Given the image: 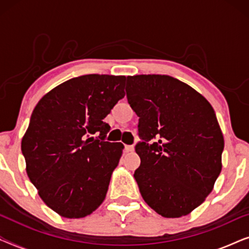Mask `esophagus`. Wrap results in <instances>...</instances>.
Wrapping results in <instances>:
<instances>
[{"label": "esophagus", "instance_id": "esophagus-1", "mask_svg": "<svg viewBox=\"0 0 249 249\" xmlns=\"http://www.w3.org/2000/svg\"><path fill=\"white\" fill-rule=\"evenodd\" d=\"M124 152H125V153L134 152V146H131V145H125V146H124Z\"/></svg>", "mask_w": 249, "mask_h": 249}]
</instances>
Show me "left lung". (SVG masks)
<instances>
[{
    "label": "left lung",
    "mask_w": 249,
    "mask_h": 249,
    "mask_svg": "<svg viewBox=\"0 0 249 249\" xmlns=\"http://www.w3.org/2000/svg\"><path fill=\"white\" fill-rule=\"evenodd\" d=\"M125 91L139 117V192L160 215H187L212 192L222 169L215 112L198 91L166 74L127 77ZM152 139L157 142L148 144Z\"/></svg>",
    "instance_id": "left-lung-1"
}]
</instances>
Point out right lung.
<instances>
[{
    "instance_id": "right-lung-1",
    "label": "right lung",
    "mask_w": 249,
    "mask_h": 249,
    "mask_svg": "<svg viewBox=\"0 0 249 249\" xmlns=\"http://www.w3.org/2000/svg\"><path fill=\"white\" fill-rule=\"evenodd\" d=\"M125 80L110 74L72 78L34 108L21 141L26 171L43 202L61 216L89 215L107 196L124 145L105 142L110 125L103 119L124 97Z\"/></svg>"
}]
</instances>
